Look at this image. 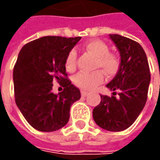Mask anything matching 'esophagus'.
<instances>
[{
    "instance_id": "1",
    "label": "esophagus",
    "mask_w": 160,
    "mask_h": 160,
    "mask_svg": "<svg viewBox=\"0 0 160 160\" xmlns=\"http://www.w3.org/2000/svg\"><path fill=\"white\" fill-rule=\"evenodd\" d=\"M81 94L83 97H85V96L88 94V92H86V91H81Z\"/></svg>"
}]
</instances>
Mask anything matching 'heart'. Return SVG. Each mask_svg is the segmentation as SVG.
I'll return each instance as SVG.
<instances>
[{"label": "heart", "mask_w": 160, "mask_h": 160, "mask_svg": "<svg viewBox=\"0 0 160 160\" xmlns=\"http://www.w3.org/2000/svg\"><path fill=\"white\" fill-rule=\"evenodd\" d=\"M84 49L96 58L94 69L92 73H79L73 78V83L78 88L91 91L103 83L104 75L114 77L121 68V58L118 54L109 52V46L105 42L99 39L91 40L84 44ZM65 68L68 72H74L77 69V52L71 50L65 59ZM102 71H101L100 70Z\"/></svg>", "instance_id": "b5f03b06"}]
</instances>
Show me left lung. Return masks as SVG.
Returning a JSON list of instances; mask_svg holds the SVG:
<instances>
[{"instance_id": "left-lung-1", "label": "left lung", "mask_w": 160, "mask_h": 160, "mask_svg": "<svg viewBox=\"0 0 160 160\" xmlns=\"http://www.w3.org/2000/svg\"><path fill=\"white\" fill-rule=\"evenodd\" d=\"M109 37L119 51L121 68L107 84L114 91L113 95H101L92 117L100 127L120 132L132 126L144 108L151 73L146 53L140 43L119 34H109ZM118 92L119 97L116 98Z\"/></svg>"}]
</instances>
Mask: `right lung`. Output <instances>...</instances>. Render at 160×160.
Listing matches in <instances>:
<instances>
[{
  "mask_svg": "<svg viewBox=\"0 0 160 160\" xmlns=\"http://www.w3.org/2000/svg\"><path fill=\"white\" fill-rule=\"evenodd\" d=\"M81 39L44 36L23 46L13 69L15 102L34 129L53 132L67 125L71 105L81 98L79 89L68 78L65 59ZM57 81L64 87L52 92Z\"/></svg>",
  "mask_w": 160,
  "mask_h": 160,
  "instance_id": "1",
  "label": "right lung"
}]
</instances>
